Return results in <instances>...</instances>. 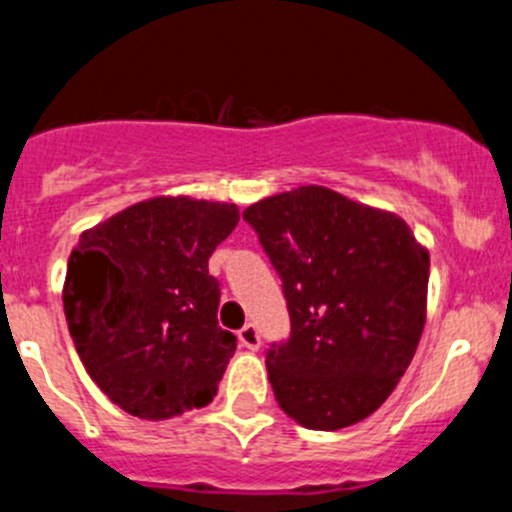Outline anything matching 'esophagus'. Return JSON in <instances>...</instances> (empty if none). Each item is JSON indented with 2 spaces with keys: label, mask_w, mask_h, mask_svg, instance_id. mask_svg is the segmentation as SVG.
<instances>
[{
  "label": "esophagus",
  "mask_w": 512,
  "mask_h": 512,
  "mask_svg": "<svg viewBox=\"0 0 512 512\" xmlns=\"http://www.w3.org/2000/svg\"><path fill=\"white\" fill-rule=\"evenodd\" d=\"M238 338H241V343L248 348V351H259L261 336H259V328H256L253 323L243 325V328L238 330Z\"/></svg>",
  "instance_id": "1"
}]
</instances>
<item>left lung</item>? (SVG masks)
<instances>
[{"instance_id":"left-lung-1","label":"left lung","mask_w":512,"mask_h":512,"mask_svg":"<svg viewBox=\"0 0 512 512\" xmlns=\"http://www.w3.org/2000/svg\"><path fill=\"white\" fill-rule=\"evenodd\" d=\"M279 271L292 333L266 354L279 408L312 431L369 418L425 325L428 248L395 212L297 187L243 212Z\"/></svg>"}]
</instances>
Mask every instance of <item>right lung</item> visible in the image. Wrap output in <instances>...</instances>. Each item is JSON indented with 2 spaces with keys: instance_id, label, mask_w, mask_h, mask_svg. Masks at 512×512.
Segmentation results:
<instances>
[{
  "instance_id": "1",
  "label": "right lung",
  "mask_w": 512,
  "mask_h": 512,
  "mask_svg": "<svg viewBox=\"0 0 512 512\" xmlns=\"http://www.w3.org/2000/svg\"><path fill=\"white\" fill-rule=\"evenodd\" d=\"M238 207L153 197L84 230L69 256L63 312L76 354L117 408L166 420L205 408L235 351L217 325L212 251Z\"/></svg>"
}]
</instances>
